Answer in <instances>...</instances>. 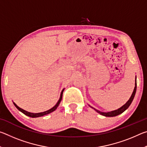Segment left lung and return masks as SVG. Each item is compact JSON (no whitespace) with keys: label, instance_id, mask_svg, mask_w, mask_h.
<instances>
[{"label":"left lung","instance_id":"1","mask_svg":"<svg viewBox=\"0 0 147 147\" xmlns=\"http://www.w3.org/2000/svg\"><path fill=\"white\" fill-rule=\"evenodd\" d=\"M136 89H137V83H136H136H135V88H134V91L132 94H131V95L130 96V98L129 100L127 101V102H126L124 105H123L122 107H121L120 108H119L117 109H116V110H114V111H109V112H102V111L97 110V109L93 108V107L91 106V108H93L94 110H95L96 112H98V113H100V115H104V116H106V117H115L119 115V114L122 113L123 112H124V111L126 110V109H127L130 105L131 103V102H132L133 99L134 98V96H135V94H136Z\"/></svg>","mask_w":147,"mask_h":147}]
</instances>
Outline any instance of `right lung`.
<instances>
[{
    "label": "right lung",
    "mask_w": 147,
    "mask_h": 147,
    "mask_svg": "<svg viewBox=\"0 0 147 147\" xmlns=\"http://www.w3.org/2000/svg\"><path fill=\"white\" fill-rule=\"evenodd\" d=\"M63 91H64V89H63V90L61 91V94H60V97H59V100L58 101V102L56 103V105L54 106L53 107V108H52L51 109H49V110H47V111H44V112L37 113H30V112H28V111H27L24 110L23 109H22V108H19V107L18 106H17V105H16V103H14V102H13V104L15 105V106H16V108H17V109H18L20 111H21L22 113H23L24 114V115H26L28 116V117H32V118L39 117H42V116H44V115H47V114L51 113V112H53V111H55V110H56V108H58V106H59V103H60V102H61V99H62V96H63Z\"/></svg>",
    "instance_id": "obj_1"
}]
</instances>
